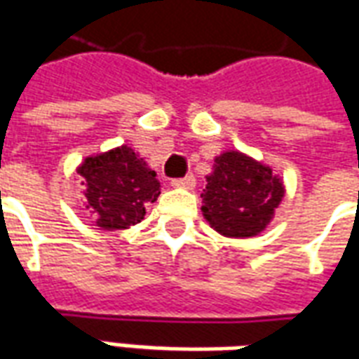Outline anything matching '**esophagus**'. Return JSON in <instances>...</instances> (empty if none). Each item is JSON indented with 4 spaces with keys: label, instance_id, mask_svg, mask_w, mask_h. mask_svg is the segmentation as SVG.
I'll use <instances>...</instances> for the list:
<instances>
[{
    "label": "esophagus",
    "instance_id": "34e87169",
    "mask_svg": "<svg viewBox=\"0 0 359 359\" xmlns=\"http://www.w3.org/2000/svg\"><path fill=\"white\" fill-rule=\"evenodd\" d=\"M171 187H175V188H187V190H192V188L196 187L194 175H187V177H182V179H172L171 180Z\"/></svg>",
    "mask_w": 359,
    "mask_h": 359
}]
</instances>
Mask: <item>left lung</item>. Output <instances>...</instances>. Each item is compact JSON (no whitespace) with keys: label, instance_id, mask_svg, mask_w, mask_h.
I'll return each instance as SVG.
<instances>
[{"label":"left lung","instance_id":"1","mask_svg":"<svg viewBox=\"0 0 359 359\" xmlns=\"http://www.w3.org/2000/svg\"><path fill=\"white\" fill-rule=\"evenodd\" d=\"M205 179L203 217L217 233L231 238L262 233L285 196V187L273 169L241 151L215 157L213 172Z\"/></svg>","mask_w":359,"mask_h":359}]
</instances>
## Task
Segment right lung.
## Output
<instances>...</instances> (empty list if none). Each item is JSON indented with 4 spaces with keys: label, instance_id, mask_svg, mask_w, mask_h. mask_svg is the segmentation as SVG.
I'll use <instances>...</instances> for the list:
<instances>
[{
    "label": "right lung",
    "instance_id": "add662e5",
    "mask_svg": "<svg viewBox=\"0 0 359 359\" xmlns=\"http://www.w3.org/2000/svg\"><path fill=\"white\" fill-rule=\"evenodd\" d=\"M84 184V210L103 231L140 223L146 205L161 194V184L133 148L121 146L84 159L76 169Z\"/></svg>",
    "mask_w": 359,
    "mask_h": 359
}]
</instances>
